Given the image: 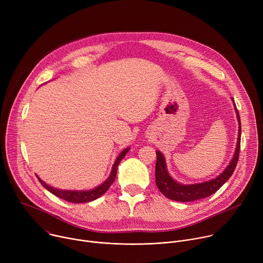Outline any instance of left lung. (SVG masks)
Here are the masks:
<instances>
[{
	"label": "left lung",
	"instance_id": "1",
	"mask_svg": "<svg viewBox=\"0 0 263 263\" xmlns=\"http://www.w3.org/2000/svg\"><path fill=\"white\" fill-rule=\"evenodd\" d=\"M234 105V110L236 114L237 122H238V137L236 142L235 152L233 154L232 159L230 160L227 167L224 168L217 177L195 184H181L176 181L168 173L165 157L160 151H156L157 161L155 168V177H156V185L161 194H163L167 199L178 202H193L197 200H201L207 198L217 192L220 187L226 183L229 178L232 176L239 156V147H240V135H241V125L240 119L238 115V110L235 106L234 100L231 99Z\"/></svg>",
	"mask_w": 263,
	"mask_h": 263
}]
</instances>
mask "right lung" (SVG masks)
<instances>
[{
    "mask_svg": "<svg viewBox=\"0 0 263 263\" xmlns=\"http://www.w3.org/2000/svg\"><path fill=\"white\" fill-rule=\"evenodd\" d=\"M129 149H130V147H126L125 149H123L121 154L118 156L114 165H112V170H111V173H110L109 177L102 184H100L99 186H97V187H95V189L89 190V191L58 190V189H56V187H53V186L47 184L37 175H36V177H37V179L40 180V182L42 183V185L45 187V189H47L50 193H52L53 195H55L56 197H58L62 200H65V201L70 202V203H88V202L97 200L98 198L103 196L108 191V189L111 186V184L115 182V179L117 177L118 166H119L120 162L122 161V159L129 152Z\"/></svg>",
    "mask_w": 263,
    "mask_h": 263,
    "instance_id": "obj_1",
    "label": "right lung"
}]
</instances>
